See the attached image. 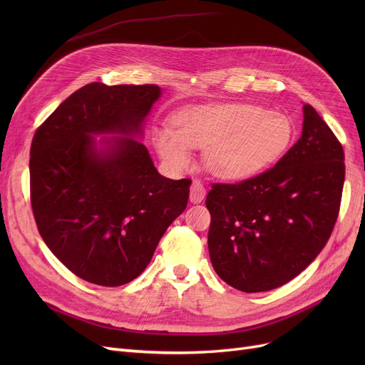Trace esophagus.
Wrapping results in <instances>:
<instances>
[{
  "label": "esophagus",
  "instance_id": "34e87169",
  "mask_svg": "<svg viewBox=\"0 0 365 365\" xmlns=\"http://www.w3.org/2000/svg\"><path fill=\"white\" fill-rule=\"evenodd\" d=\"M205 187L201 181H193L190 187V202L192 204H200L204 201L205 197Z\"/></svg>",
  "mask_w": 365,
  "mask_h": 365
}]
</instances>
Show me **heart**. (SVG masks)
I'll return each mask as SVG.
<instances>
[{
    "mask_svg": "<svg viewBox=\"0 0 365 365\" xmlns=\"http://www.w3.org/2000/svg\"><path fill=\"white\" fill-rule=\"evenodd\" d=\"M172 129L158 128L153 145L175 170L189 168L192 149H204L208 172L240 181L269 168L289 148L294 125L284 114L252 103L201 105L172 115Z\"/></svg>",
    "mask_w": 365,
    "mask_h": 365,
    "instance_id": "obj_1",
    "label": "heart"
}]
</instances>
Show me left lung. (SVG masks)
<instances>
[{
	"label": "left lung",
	"mask_w": 365,
	"mask_h": 365,
	"mask_svg": "<svg viewBox=\"0 0 365 365\" xmlns=\"http://www.w3.org/2000/svg\"><path fill=\"white\" fill-rule=\"evenodd\" d=\"M344 175L342 146L304 103L302 137L272 169L208 192L216 274L242 292L271 291L297 277L332 233Z\"/></svg>",
	"instance_id": "obj_1"
}]
</instances>
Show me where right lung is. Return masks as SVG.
I'll return each instance as SVG.
<instances>
[{
  "mask_svg": "<svg viewBox=\"0 0 365 365\" xmlns=\"http://www.w3.org/2000/svg\"><path fill=\"white\" fill-rule=\"evenodd\" d=\"M160 97L157 85H85L33 137L38 230L54 256L90 283L113 288L137 279L187 207L192 181L160 175L140 141Z\"/></svg>",
  "mask_w": 365,
  "mask_h": 365,
  "instance_id": "add662e5",
  "label": "right lung"
}]
</instances>
